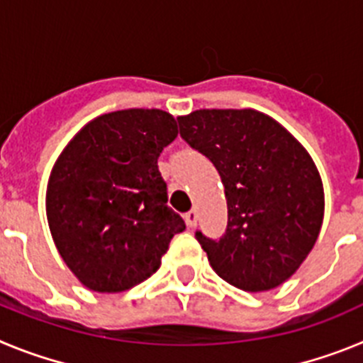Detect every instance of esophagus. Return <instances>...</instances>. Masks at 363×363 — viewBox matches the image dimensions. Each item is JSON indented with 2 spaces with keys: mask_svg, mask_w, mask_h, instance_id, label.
Returning <instances> with one entry per match:
<instances>
[{
  "mask_svg": "<svg viewBox=\"0 0 363 363\" xmlns=\"http://www.w3.org/2000/svg\"><path fill=\"white\" fill-rule=\"evenodd\" d=\"M185 223H187L189 227H196V221H198V213L196 211H189V213H185Z\"/></svg>",
  "mask_w": 363,
  "mask_h": 363,
  "instance_id": "1",
  "label": "esophagus"
}]
</instances>
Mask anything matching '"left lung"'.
<instances>
[{"instance_id": "left-lung-1", "label": "left lung", "mask_w": 363, "mask_h": 363, "mask_svg": "<svg viewBox=\"0 0 363 363\" xmlns=\"http://www.w3.org/2000/svg\"><path fill=\"white\" fill-rule=\"evenodd\" d=\"M178 123L182 138L213 162L225 187V234L211 240L196 230L216 274L249 293L284 284L322 229V178L309 152L252 108H201Z\"/></svg>"}]
</instances>
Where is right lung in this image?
Returning a JSON list of instances; mask_svg holds the SVG:
<instances>
[{
	"label": "right lung",
	"instance_id": "1",
	"mask_svg": "<svg viewBox=\"0 0 363 363\" xmlns=\"http://www.w3.org/2000/svg\"><path fill=\"white\" fill-rule=\"evenodd\" d=\"M178 136L160 108L108 112L86 123L56 160L47 220L67 267L96 293H121L156 272L185 221L167 207L158 171Z\"/></svg>",
	"mask_w": 363,
	"mask_h": 363
}]
</instances>
